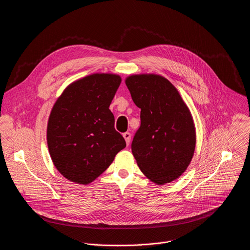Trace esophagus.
Wrapping results in <instances>:
<instances>
[{
	"mask_svg": "<svg viewBox=\"0 0 250 250\" xmlns=\"http://www.w3.org/2000/svg\"><path fill=\"white\" fill-rule=\"evenodd\" d=\"M123 138L125 139V142L127 143V145H129L130 142H131V134L128 133V132H126V133L123 134Z\"/></svg>",
	"mask_w": 250,
	"mask_h": 250,
	"instance_id": "1",
	"label": "esophagus"
}]
</instances>
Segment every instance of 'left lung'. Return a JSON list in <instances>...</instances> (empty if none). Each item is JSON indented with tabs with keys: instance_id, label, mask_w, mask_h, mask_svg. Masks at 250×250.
Segmentation results:
<instances>
[{
	"instance_id": "8db88e82",
	"label": "left lung",
	"mask_w": 250,
	"mask_h": 250,
	"mask_svg": "<svg viewBox=\"0 0 250 250\" xmlns=\"http://www.w3.org/2000/svg\"><path fill=\"white\" fill-rule=\"evenodd\" d=\"M125 83L141 110L132 152L143 174L158 185L179 178L195 149L191 113L176 87L156 74L132 75Z\"/></svg>"
}]
</instances>
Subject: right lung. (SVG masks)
Returning a JSON list of instances; mask_svg holds the SVG:
<instances>
[{"label":"right lung","instance_id":"add662e5","mask_svg":"<svg viewBox=\"0 0 250 250\" xmlns=\"http://www.w3.org/2000/svg\"><path fill=\"white\" fill-rule=\"evenodd\" d=\"M120 83L116 74L95 73L73 82L56 101L47 143L56 168L67 180L91 183L126 147L108 108Z\"/></svg>","mask_w":250,"mask_h":250}]
</instances>
